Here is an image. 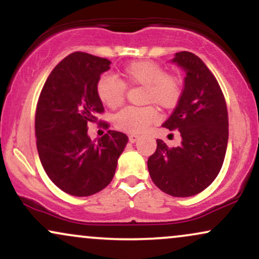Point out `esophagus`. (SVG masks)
Segmentation results:
<instances>
[{
  "mask_svg": "<svg viewBox=\"0 0 259 259\" xmlns=\"http://www.w3.org/2000/svg\"><path fill=\"white\" fill-rule=\"evenodd\" d=\"M140 136L138 135V134H130L129 135V141L130 142H136L139 140Z\"/></svg>",
  "mask_w": 259,
  "mask_h": 259,
  "instance_id": "1",
  "label": "esophagus"
}]
</instances>
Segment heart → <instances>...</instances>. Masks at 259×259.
I'll list each match as a JSON object with an SVG mask.
<instances>
[{
  "instance_id": "heart-1",
  "label": "heart",
  "mask_w": 259,
  "mask_h": 259,
  "mask_svg": "<svg viewBox=\"0 0 259 259\" xmlns=\"http://www.w3.org/2000/svg\"><path fill=\"white\" fill-rule=\"evenodd\" d=\"M119 80L113 76H102L96 84L99 100L108 108L114 109L123 105L125 86H144L142 102L153 103L160 108L169 109L179 102L183 82L177 74L164 72L162 65L152 61H135L118 73ZM158 120V112L153 106L142 108L121 109L114 117L118 129L138 134Z\"/></svg>"
}]
</instances>
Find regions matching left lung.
<instances>
[{
    "label": "left lung",
    "instance_id": "left-lung-1",
    "mask_svg": "<svg viewBox=\"0 0 259 259\" xmlns=\"http://www.w3.org/2000/svg\"><path fill=\"white\" fill-rule=\"evenodd\" d=\"M171 63L186 76L178 106L162 126L179 130L181 144L169 148L157 140L147 168L163 192L189 197L207 189L221 171L229 139L228 109L221 86L201 58L183 51Z\"/></svg>",
    "mask_w": 259,
    "mask_h": 259
}]
</instances>
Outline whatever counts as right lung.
I'll return each instance as SVG.
<instances>
[{
  "label": "right lung",
  "mask_w": 259,
  "mask_h": 259,
  "mask_svg": "<svg viewBox=\"0 0 259 259\" xmlns=\"http://www.w3.org/2000/svg\"><path fill=\"white\" fill-rule=\"evenodd\" d=\"M109 65L106 58L70 53L56 65L38 97L35 135L41 164L56 186L78 197L111 183L127 144L125 134L114 130L97 142L88 135V124L103 112L96 84Z\"/></svg>",
  "instance_id": "right-lung-1"
}]
</instances>
